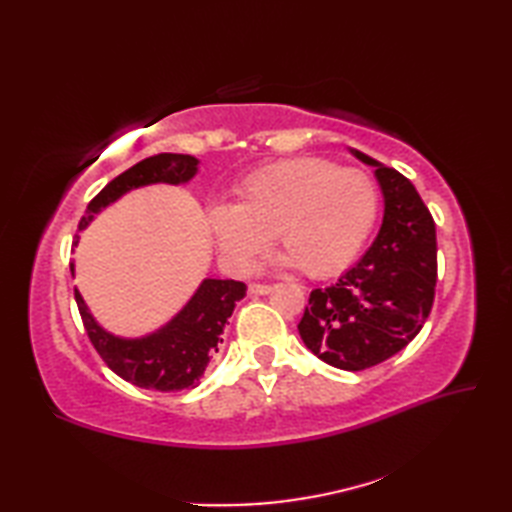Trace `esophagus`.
<instances>
[{
  "mask_svg": "<svg viewBox=\"0 0 512 512\" xmlns=\"http://www.w3.org/2000/svg\"><path fill=\"white\" fill-rule=\"evenodd\" d=\"M270 290H273V286H268V284H257V281H250V284H248V295H255V297H259V295H268Z\"/></svg>",
  "mask_w": 512,
  "mask_h": 512,
  "instance_id": "34e87169",
  "label": "esophagus"
}]
</instances>
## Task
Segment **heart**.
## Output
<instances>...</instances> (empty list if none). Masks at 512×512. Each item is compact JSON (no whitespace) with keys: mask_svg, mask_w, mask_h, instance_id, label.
<instances>
[{"mask_svg":"<svg viewBox=\"0 0 512 512\" xmlns=\"http://www.w3.org/2000/svg\"><path fill=\"white\" fill-rule=\"evenodd\" d=\"M235 198V204L213 206L209 222L217 250L237 273L250 270L273 235L301 273H339L361 253L380 206L376 182L365 171L317 156L248 173Z\"/></svg>","mask_w":512,"mask_h":512,"instance_id":"heart-1","label":"heart"}]
</instances>
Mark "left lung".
I'll list each match as a JSON object with an SVG mask.
<instances>
[{"label":"left lung","instance_id":"left-lung-1","mask_svg":"<svg viewBox=\"0 0 512 512\" xmlns=\"http://www.w3.org/2000/svg\"><path fill=\"white\" fill-rule=\"evenodd\" d=\"M385 198L383 226L361 262L336 284L310 292L299 334L312 354L345 372L387 361L422 330L436 297V222L416 187L363 151Z\"/></svg>","mask_w":512,"mask_h":512}]
</instances>
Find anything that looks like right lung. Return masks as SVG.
<instances>
[{"label":"right lung","mask_w":512,"mask_h":512,"mask_svg":"<svg viewBox=\"0 0 512 512\" xmlns=\"http://www.w3.org/2000/svg\"><path fill=\"white\" fill-rule=\"evenodd\" d=\"M195 171H198V160L187 154H156L140 160L138 165L123 171L94 195L88 211L81 217L79 231L88 226L94 213L121 198L123 193L156 182H187L195 176ZM70 270H74L72 264ZM244 295L246 286L242 281L204 279L191 301L165 328L145 339L127 341L107 334L92 319L79 290H74L83 328L105 365L127 383L151 391H180L198 383L222 343L226 319L231 317L235 303Z\"/></svg>","instance_id":"add662e5"}]
</instances>
